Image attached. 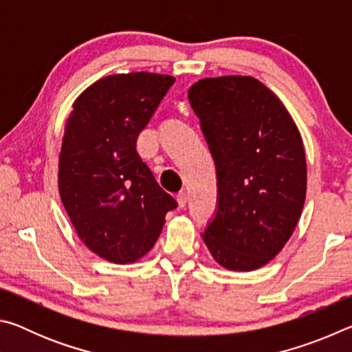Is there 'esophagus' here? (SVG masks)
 I'll use <instances>...</instances> for the list:
<instances>
[{
    "label": "esophagus",
    "mask_w": 352,
    "mask_h": 352,
    "mask_svg": "<svg viewBox=\"0 0 352 352\" xmlns=\"http://www.w3.org/2000/svg\"><path fill=\"white\" fill-rule=\"evenodd\" d=\"M188 192L186 190H180V192L177 194V201H178V205H180L182 208H184L186 206V204H188Z\"/></svg>",
    "instance_id": "34e87169"
}]
</instances>
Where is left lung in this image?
I'll use <instances>...</instances> for the list:
<instances>
[{"label":"left lung","instance_id":"obj_1","mask_svg":"<svg viewBox=\"0 0 352 352\" xmlns=\"http://www.w3.org/2000/svg\"><path fill=\"white\" fill-rule=\"evenodd\" d=\"M188 99L217 175L216 211L201 236L225 269H259L281 252L305 205L300 132L279 99L253 77L199 80Z\"/></svg>","mask_w":352,"mask_h":352}]
</instances>
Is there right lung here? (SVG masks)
Returning a JSON list of instances; mask_svg holds the SVG:
<instances>
[{"instance_id": "1", "label": "right lung", "mask_w": 352, "mask_h": 352, "mask_svg": "<svg viewBox=\"0 0 352 352\" xmlns=\"http://www.w3.org/2000/svg\"><path fill=\"white\" fill-rule=\"evenodd\" d=\"M174 82L152 73L104 77L80 94L65 127L62 204L85 245L116 264L144 256L177 208L136 152V138Z\"/></svg>"}]
</instances>
